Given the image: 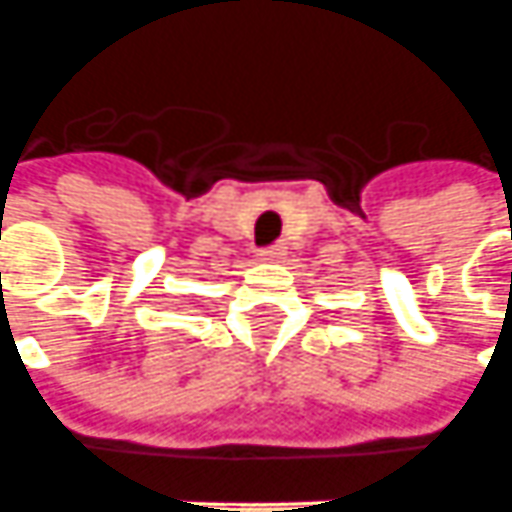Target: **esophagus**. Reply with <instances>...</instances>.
Returning a JSON list of instances; mask_svg holds the SVG:
<instances>
[{"label":"esophagus","instance_id":"obj_1","mask_svg":"<svg viewBox=\"0 0 512 512\" xmlns=\"http://www.w3.org/2000/svg\"><path fill=\"white\" fill-rule=\"evenodd\" d=\"M287 256V245L284 242H276V245H267V248L259 250V259L264 262H281Z\"/></svg>","mask_w":512,"mask_h":512}]
</instances>
